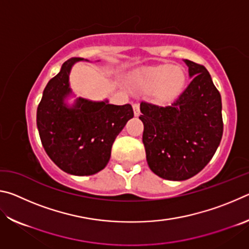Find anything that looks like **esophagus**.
Here are the masks:
<instances>
[{
	"label": "esophagus",
	"instance_id": "1",
	"mask_svg": "<svg viewBox=\"0 0 249 249\" xmlns=\"http://www.w3.org/2000/svg\"><path fill=\"white\" fill-rule=\"evenodd\" d=\"M133 111H134V115L135 116H138L141 114V111H140V105L138 104H133Z\"/></svg>",
	"mask_w": 249,
	"mask_h": 249
}]
</instances>
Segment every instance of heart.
Listing matches in <instances>:
<instances>
[{
  "label": "heart",
  "instance_id": "1",
  "mask_svg": "<svg viewBox=\"0 0 249 249\" xmlns=\"http://www.w3.org/2000/svg\"><path fill=\"white\" fill-rule=\"evenodd\" d=\"M132 89L151 91V98L158 105H168L179 98L187 83V73L180 66L159 64L135 71L128 79Z\"/></svg>",
  "mask_w": 249,
  "mask_h": 249
}]
</instances>
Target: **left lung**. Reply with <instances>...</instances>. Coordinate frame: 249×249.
Segmentation results:
<instances>
[{
    "label": "left lung",
    "mask_w": 249,
    "mask_h": 249,
    "mask_svg": "<svg viewBox=\"0 0 249 249\" xmlns=\"http://www.w3.org/2000/svg\"><path fill=\"white\" fill-rule=\"evenodd\" d=\"M192 81L171 105L141 103L142 142L151 171L160 178L187 180L203 169L223 135L222 100L204 66L184 60Z\"/></svg>",
    "instance_id": "1"
}]
</instances>
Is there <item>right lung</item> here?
<instances>
[{
    "mask_svg": "<svg viewBox=\"0 0 249 249\" xmlns=\"http://www.w3.org/2000/svg\"><path fill=\"white\" fill-rule=\"evenodd\" d=\"M83 58H70L49 80L37 107V127L49 158L67 174L90 176L104 169L112 145L134 116L130 104L113 105L82 98L72 107L65 103L71 93L69 73Z\"/></svg>",
    "mask_w": 249,
    "mask_h": 249,
    "instance_id": "right-lung-1",
    "label": "right lung"
}]
</instances>
